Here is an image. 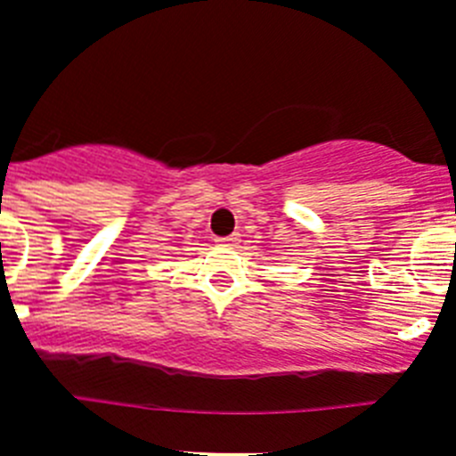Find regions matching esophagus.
I'll use <instances>...</instances> for the list:
<instances>
[{
    "label": "esophagus",
    "instance_id": "1",
    "mask_svg": "<svg viewBox=\"0 0 456 456\" xmlns=\"http://www.w3.org/2000/svg\"><path fill=\"white\" fill-rule=\"evenodd\" d=\"M217 243H222V246H239V243H240V234L222 236V239H217Z\"/></svg>",
    "mask_w": 456,
    "mask_h": 456
}]
</instances>
